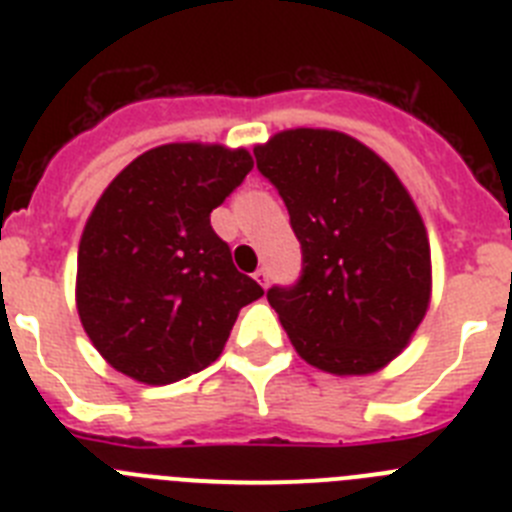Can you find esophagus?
Returning <instances> with one entry per match:
<instances>
[{
    "instance_id": "obj_1",
    "label": "esophagus",
    "mask_w": 512,
    "mask_h": 512,
    "mask_svg": "<svg viewBox=\"0 0 512 512\" xmlns=\"http://www.w3.org/2000/svg\"><path fill=\"white\" fill-rule=\"evenodd\" d=\"M253 277H256V282L261 284V287H269V269H266V266H261L259 271H256V274H253Z\"/></svg>"
}]
</instances>
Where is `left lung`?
<instances>
[{"label":"left lung","instance_id":"1","mask_svg":"<svg viewBox=\"0 0 512 512\" xmlns=\"http://www.w3.org/2000/svg\"><path fill=\"white\" fill-rule=\"evenodd\" d=\"M253 156L302 246L300 279L266 292L295 351L341 377L387 366L431 302V246L408 189L338 130H284Z\"/></svg>","mask_w":512,"mask_h":512}]
</instances>
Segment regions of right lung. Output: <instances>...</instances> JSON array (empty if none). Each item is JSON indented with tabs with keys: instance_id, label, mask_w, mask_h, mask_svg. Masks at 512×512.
<instances>
[{
	"instance_id": "right-lung-1",
	"label": "right lung",
	"mask_w": 512,
	"mask_h": 512,
	"mask_svg": "<svg viewBox=\"0 0 512 512\" xmlns=\"http://www.w3.org/2000/svg\"><path fill=\"white\" fill-rule=\"evenodd\" d=\"M251 169L246 148L166 143L102 192L81 233L76 307L117 372L143 384L202 372L223 354L241 307L264 295L210 225Z\"/></svg>"
}]
</instances>
